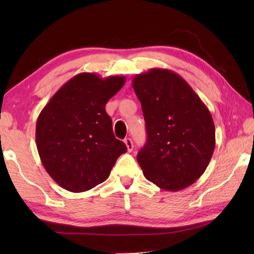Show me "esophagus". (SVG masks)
I'll use <instances>...</instances> for the list:
<instances>
[{"instance_id": "obj_1", "label": "esophagus", "mask_w": 254, "mask_h": 254, "mask_svg": "<svg viewBox=\"0 0 254 254\" xmlns=\"http://www.w3.org/2000/svg\"><path fill=\"white\" fill-rule=\"evenodd\" d=\"M124 143H126V145H127V151L131 152L133 150V142H132V140L130 139V137H127V139H124Z\"/></svg>"}]
</instances>
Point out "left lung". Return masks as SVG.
I'll return each instance as SVG.
<instances>
[{
  "instance_id": "left-lung-1",
  "label": "left lung",
  "mask_w": 254,
  "mask_h": 254,
  "mask_svg": "<svg viewBox=\"0 0 254 254\" xmlns=\"http://www.w3.org/2000/svg\"><path fill=\"white\" fill-rule=\"evenodd\" d=\"M132 87L142 106L147 143L137 153L144 177L165 190L190 186L207 168L215 149L209 110L182 76L152 68Z\"/></svg>"
}]
</instances>
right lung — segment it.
<instances>
[{
  "mask_svg": "<svg viewBox=\"0 0 254 254\" xmlns=\"http://www.w3.org/2000/svg\"><path fill=\"white\" fill-rule=\"evenodd\" d=\"M126 77L80 72L59 88L40 112L36 143L42 165L60 187L81 192L109 178L127 145L112 130L105 104Z\"/></svg>",
  "mask_w": 254,
  "mask_h": 254,
  "instance_id": "right-lung-1",
  "label": "right lung"
}]
</instances>
